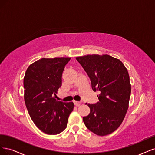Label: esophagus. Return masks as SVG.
Masks as SVG:
<instances>
[{"label": "esophagus", "instance_id": "34e87169", "mask_svg": "<svg viewBox=\"0 0 155 155\" xmlns=\"http://www.w3.org/2000/svg\"><path fill=\"white\" fill-rule=\"evenodd\" d=\"M73 103H74V105H75L76 106H79L80 105H81V102H78V101H73Z\"/></svg>", "mask_w": 155, "mask_h": 155}]
</instances>
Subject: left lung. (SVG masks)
Here are the masks:
<instances>
[{
  "label": "left lung",
  "instance_id": "1",
  "mask_svg": "<svg viewBox=\"0 0 155 155\" xmlns=\"http://www.w3.org/2000/svg\"><path fill=\"white\" fill-rule=\"evenodd\" d=\"M91 80L99 102L88 104L90 113L83 117L89 131L99 136L114 132L123 122L129 107L131 84L127 69L119 59L108 54L76 57Z\"/></svg>",
  "mask_w": 155,
  "mask_h": 155
}]
</instances>
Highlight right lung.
Returning a JSON list of instances; mask_svg holds the SVG:
<instances>
[{"mask_svg":"<svg viewBox=\"0 0 155 155\" xmlns=\"http://www.w3.org/2000/svg\"><path fill=\"white\" fill-rule=\"evenodd\" d=\"M70 57L42 58L29 66L24 78V101L37 127L48 134H57L66 128L74 104L56 99L62 86V74Z\"/></svg>","mask_w":155,"mask_h":155,"instance_id":"1","label":"right lung"}]
</instances>
